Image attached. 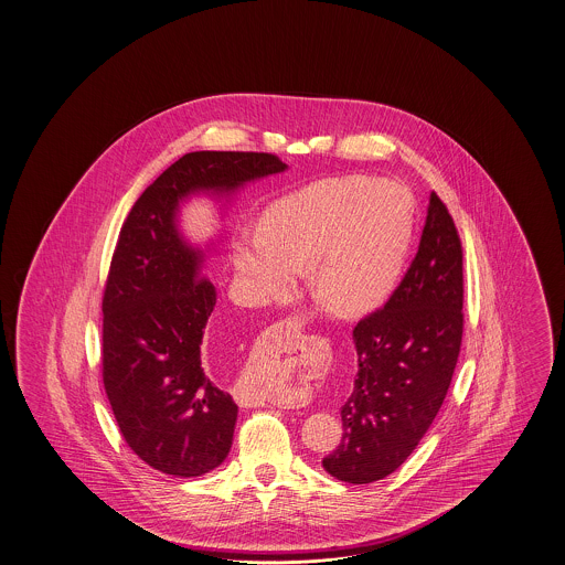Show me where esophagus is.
Here are the masks:
<instances>
[{
    "mask_svg": "<svg viewBox=\"0 0 565 565\" xmlns=\"http://www.w3.org/2000/svg\"><path fill=\"white\" fill-rule=\"evenodd\" d=\"M299 334H301V323L297 322L295 318H287V320L273 323L264 332V339L290 340L299 339ZM242 404H245V406H259V404H264V401L258 398V396H254V394H242Z\"/></svg>",
    "mask_w": 565,
    "mask_h": 565,
    "instance_id": "esophagus-1",
    "label": "esophagus"
}]
</instances>
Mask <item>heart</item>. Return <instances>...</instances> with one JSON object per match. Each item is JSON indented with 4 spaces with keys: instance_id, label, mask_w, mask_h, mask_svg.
I'll list each match as a JSON object with an SVG mask.
<instances>
[{
    "instance_id": "1",
    "label": "heart",
    "mask_w": 565,
    "mask_h": 565,
    "mask_svg": "<svg viewBox=\"0 0 565 565\" xmlns=\"http://www.w3.org/2000/svg\"><path fill=\"white\" fill-rule=\"evenodd\" d=\"M415 198L401 181L323 179L276 200L262 228L233 239V262L249 292L276 299L292 273L311 268L316 297L334 313L377 306L398 280L415 237ZM256 394L278 398L258 382Z\"/></svg>"
}]
</instances>
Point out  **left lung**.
<instances>
[{
	"instance_id": "obj_1",
	"label": "left lung",
	"mask_w": 565,
	"mask_h": 565,
	"mask_svg": "<svg viewBox=\"0 0 565 565\" xmlns=\"http://www.w3.org/2000/svg\"><path fill=\"white\" fill-rule=\"evenodd\" d=\"M462 243L436 192L419 252L386 306L359 320L355 387L340 408L342 439L322 460L344 483L386 479L419 446L441 408L465 328Z\"/></svg>"
}]
</instances>
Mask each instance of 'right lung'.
Returning a JSON list of instances; mask_svg holds the SVG:
<instances>
[{
  "label": "right lung",
  "mask_w": 565,
  "mask_h": 565,
  "mask_svg": "<svg viewBox=\"0 0 565 565\" xmlns=\"http://www.w3.org/2000/svg\"><path fill=\"white\" fill-rule=\"evenodd\" d=\"M285 169L270 152H188L146 188L119 231L103 292V384L129 450L164 475L218 467L237 420L200 355L216 289L200 270L202 252L179 237V202Z\"/></svg>",
  "instance_id": "add662e5"
}]
</instances>
